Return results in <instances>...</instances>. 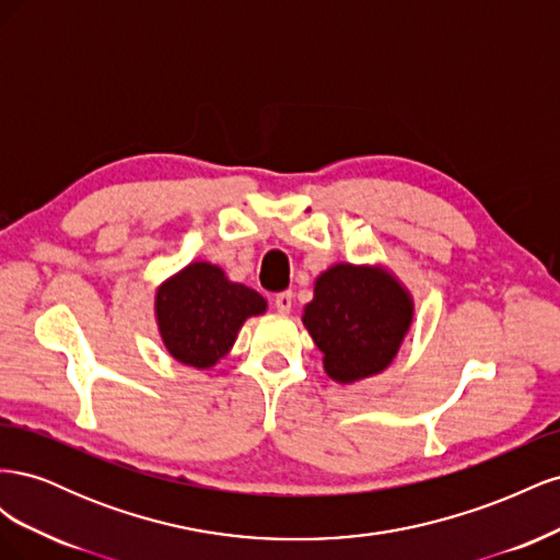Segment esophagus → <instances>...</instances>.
Returning a JSON list of instances; mask_svg holds the SVG:
<instances>
[{
    "instance_id": "obj_1",
    "label": "esophagus",
    "mask_w": 560,
    "mask_h": 560,
    "mask_svg": "<svg viewBox=\"0 0 560 560\" xmlns=\"http://www.w3.org/2000/svg\"><path fill=\"white\" fill-rule=\"evenodd\" d=\"M273 303H276L278 313H290V311H292V303H294V294H292V292H280V294L273 299Z\"/></svg>"
}]
</instances>
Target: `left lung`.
<instances>
[{"instance_id": "8db88e82", "label": "left lung", "mask_w": 560, "mask_h": 560, "mask_svg": "<svg viewBox=\"0 0 560 560\" xmlns=\"http://www.w3.org/2000/svg\"><path fill=\"white\" fill-rule=\"evenodd\" d=\"M411 319V296L387 270L352 264L325 270L303 311V325L336 383L381 374L395 360Z\"/></svg>"}]
</instances>
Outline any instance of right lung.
<instances>
[{
	"instance_id": "right-lung-1",
	"label": "right lung",
	"mask_w": 560,
	"mask_h": 560,
	"mask_svg": "<svg viewBox=\"0 0 560 560\" xmlns=\"http://www.w3.org/2000/svg\"><path fill=\"white\" fill-rule=\"evenodd\" d=\"M266 311V299L208 261L189 264L156 292L159 331L182 364L208 369L231 350L243 322Z\"/></svg>"
}]
</instances>
